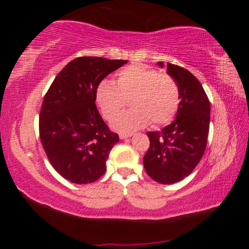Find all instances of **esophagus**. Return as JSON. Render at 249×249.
<instances>
[{
    "label": "esophagus",
    "instance_id": "esophagus-1",
    "mask_svg": "<svg viewBox=\"0 0 249 249\" xmlns=\"http://www.w3.org/2000/svg\"><path fill=\"white\" fill-rule=\"evenodd\" d=\"M130 136H132V134H130V133H121L120 134V138H121V140H126V138H128V137H130Z\"/></svg>",
    "mask_w": 249,
    "mask_h": 249
}]
</instances>
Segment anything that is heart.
<instances>
[{
	"label": "heart",
	"mask_w": 249,
	"mask_h": 249,
	"mask_svg": "<svg viewBox=\"0 0 249 249\" xmlns=\"http://www.w3.org/2000/svg\"><path fill=\"white\" fill-rule=\"evenodd\" d=\"M130 100L132 109L112 122L121 133L151 124L160 126L174 120L180 103L179 88L170 75L142 65H133L117 73L115 84L103 80L95 90V102L105 120L111 121Z\"/></svg>",
	"instance_id": "1"
}]
</instances>
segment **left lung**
I'll return each instance as SVG.
<instances>
[{
  "label": "left lung",
  "instance_id": "obj_1",
  "mask_svg": "<svg viewBox=\"0 0 249 249\" xmlns=\"http://www.w3.org/2000/svg\"><path fill=\"white\" fill-rule=\"evenodd\" d=\"M158 66L162 68L163 62ZM167 73L179 88V107L171 124L147 133L150 145L142 162L156 182L172 184L190 175L204 154L211 107L203 87L190 71L168 62Z\"/></svg>",
  "mask_w": 249,
  "mask_h": 249
}]
</instances>
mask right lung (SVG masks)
<instances>
[{"label":"right lung","mask_w":249,"mask_h":249,"mask_svg":"<svg viewBox=\"0 0 249 249\" xmlns=\"http://www.w3.org/2000/svg\"><path fill=\"white\" fill-rule=\"evenodd\" d=\"M127 60L79 57L70 61L46 93L39 114V136L59 175L77 184L94 182L119 135L109 130L95 105L98 84Z\"/></svg>","instance_id":"add662e5"}]
</instances>
